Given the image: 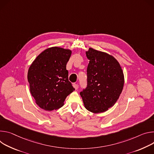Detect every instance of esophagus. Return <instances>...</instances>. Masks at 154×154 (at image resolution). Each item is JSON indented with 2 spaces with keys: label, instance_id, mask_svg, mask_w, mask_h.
<instances>
[{
  "label": "esophagus",
  "instance_id": "obj_1",
  "mask_svg": "<svg viewBox=\"0 0 154 154\" xmlns=\"http://www.w3.org/2000/svg\"><path fill=\"white\" fill-rule=\"evenodd\" d=\"M73 87L75 88V89H76V90H77L78 89V87H79V86H78V84H73Z\"/></svg>",
  "mask_w": 154,
  "mask_h": 154
}]
</instances>
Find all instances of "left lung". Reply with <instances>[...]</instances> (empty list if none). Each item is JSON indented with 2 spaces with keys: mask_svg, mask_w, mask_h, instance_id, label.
Masks as SVG:
<instances>
[{
  "mask_svg": "<svg viewBox=\"0 0 154 154\" xmlns=\"http://www.w3.org/2000/svg\"><path fill=\"white\" fill-rule=\"evenodd\" d=\"M86 56L87 87L80 92L85 108L94 113L112 107L120 96L124 76L120 64L109 54L89 48Z\"/></svg>",
  "mask_w": 154,
  "mask_h": 154,
  "instance_id": "1",
  "label": "left lung"
}]
</instances>
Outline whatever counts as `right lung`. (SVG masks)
<instances>
[{"label":"right lung","instance_id":"1","mask_svg":"<svg viewBox=\"0 0 154 154\" xmlns=\"http://www.w3.org/2000/svg\"><path fill=\"white\" fill-rule=\"evenodd\" d=\"M72 51L59 47L46 49L35 59L28 71L30 91L42 109L53 111L63 105L75 89L68 81L66 65Z\"/></svg>","mask_w":154,"mask_h":154}]
</instances>
